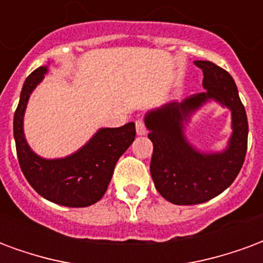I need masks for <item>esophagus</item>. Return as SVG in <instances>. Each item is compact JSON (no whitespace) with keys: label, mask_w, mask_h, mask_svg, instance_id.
Returning a JSON list of instances; mask_svg holds the SVG:
<instances>
[{"label":"esophagus","mask_w":263,"mask_h":263,"mask_svg":"<svg viewBox=\"0 0 263 263\" xmlns=\"http://www.w3.org/2000/svg\"><path fill=\"white\" fill-rule=\"evenodd\" d=\"M136 132H137V135L139 136H143L147 133L146 124H144V120H143V119H137V120H136Z\"/></svg>","instance_id":"obj_1"}]
</instances>
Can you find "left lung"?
<instances>
[{
	"mask_svg": "<svg viewBox=\"0 0 263 263\" xmlns=\"http://www.w3.org/2000/svg\"><path fill=\"white\" fill-rule=\"evenodd\" d=\"M202 69L205 92L182 102H170L144 117L153 141L150 173L157 191L177 205L211 200L230 187L241 171L248 147V119L232 76L210 61H195ZM217 100L233 115V136L221 153H202L183 136V123L208 100Z\"/></svg>",
	"mask_w": 263,
	"mask_h": 263,
	"instance_id": "8db88e82",
	"label": "left lung"
}]
</instances>
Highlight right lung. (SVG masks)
I'll return each instance as SVG.
<instances>
[{
  "instance_id": "right-lung-1",
  "label": "right lung",
  "mask_w": 263,
  "mask_h": 263,
  "mask_svg": "<svg viewBox=\"0 0 263 263\" xmlns=\"http://www.w3.org/2000/svg\"><path fill=\"white\" fill-rule=\"evenodd\" d=\"M46 72L48 66H41L28 76L14 115V139L20 167L31 187L46 200L72 208L89 206L105 195L117 160L135 140V123L100 128L81 150L68 157H39L25 140L24 115L29 95Z\"/></svg>"
}]
</instances>
